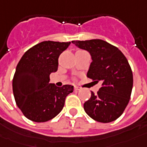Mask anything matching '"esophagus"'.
Segmentation results:
<instances>
[{"label": "esophagus", "mask_w": 147, "mask_h": 147, "mask_svg": "<svg viewBox=\"0 0 147 147\" xmlns=\"http://www.w3.org/2000/svg\"><path fill=\"white\" fill-rule=\"evenodd\" d=\"M81 90V88H80V87L77 86H74V90L75 91H78V90Z\"/></svg>", "instance_id": "1"}]
</instances>
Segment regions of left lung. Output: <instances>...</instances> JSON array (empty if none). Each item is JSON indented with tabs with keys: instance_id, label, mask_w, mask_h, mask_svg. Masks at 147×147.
<instances>
[{
	"instance_id": "1",
	"label": "left lung",
	"mask_w": 147,
	"mask_h": 147,
	"mask_svg": "<svg viewBox=\"0 0 147 147\" xmlns=\"http://www.w3.org/2000/svg\"><path fill=\"white\" fill-rule=\"evenodd\" d=\"M72 43L90 54L87 77L102 82L98 93L91 92L90 98L84 103L86 113L99 122L116 120L128 105L133 87V74L126 57L117 47L100 39Z\"/></svg>"
}]
</instances>
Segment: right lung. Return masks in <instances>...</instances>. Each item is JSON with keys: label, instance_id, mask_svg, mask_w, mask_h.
<instances>
[{"label": "right lung", "instance_id": "add662e5", "mask_svg": "<svg viewBox=\"0 0 147 147\" xmlns=\"http://www.w3.org/2000/svg\"><path fill=\"white\" fill-rule=\"evenodd\" d=\"M70 42L45 41L27 50L18 62L13 80L17 106L26 118L47 122L63 109L65 100L74 86L57 87L49 83V75L58 68V57Z\"/></svg>", "mask_w": 147, "mask_h": 147}]
</instances>
